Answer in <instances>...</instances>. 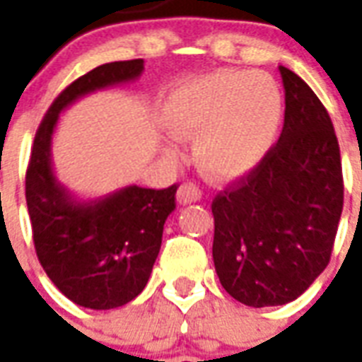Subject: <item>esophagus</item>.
I'll return each instance as SVG.
<instances>
[{
	"label": "esophagus",
	"mask_w": 362,
	"mask_h": 362,
	"mask_svg": "<svg viewBox=\"0 0 362 362\" xmlns=\"http://www.w3.org/2000/svg\"><path fill=\"white\" fill-rule=\"evenodd\" d=\"M199 199H201V189H199V186H195L193 182H184V184L178 187V192H176V201L180 204L197 203Z\"/></svg>",
	"instance_id": "obj_1"
}]
</instances>
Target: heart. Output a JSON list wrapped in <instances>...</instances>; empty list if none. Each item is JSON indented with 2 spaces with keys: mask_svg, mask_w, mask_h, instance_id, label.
<instances>
[{
  "mask_svg": "<svg viewBox=\"0 0 362 362\" xmlns=\"http://www.w3.org/2000/svg\"><path fill=\"white\" fill-rule=\"evenodd\" d=\"M284 116L280 86L261 71H216L186 81L165 99V129L192 142L193 158L212 180H237L274 144Z\"/></svg>",
  "mask_w": 362,
  "mask_h": 362,
  "instance_id": "heart-1",
  "label": "heart"
}]
</instances>
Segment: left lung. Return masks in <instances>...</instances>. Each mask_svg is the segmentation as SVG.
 Wrapping results in <instances>:
<instances>
[{"mask_svg":"<svg viewBox=\"0 0 362 362\" xmlns=\"http://www.w3.org/2000/svg\"><path fill=\"white\" fill-rule=\"evenodd\" d=\"M284 129L250 175L212 201V257L238 303L263 308L300 297L331 259L344 206L340 148L312 88L280 65Z\"/></svg>","mask_w":362,"mask_h":362,"instance_id":"left-lung-1","label":"left lung"}]
</instances>
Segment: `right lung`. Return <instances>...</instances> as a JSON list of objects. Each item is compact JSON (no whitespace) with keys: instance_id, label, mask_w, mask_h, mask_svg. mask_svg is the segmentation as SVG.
<instances>
[{"instance_id":"obj_1","label":"right lung","mask_w":362,"mask_h":362,"mask_svg":"<svg viewBox=\"0 0 362 362\" xmlns=\"http://www.w3.org/2000/svg\"><path fill=\"white\" fill-rule=\"evenodd\" d=\"M142 71V59H129L99 65L76 78L54 99L31 148L25 203L37 257L54 286L84 308H118L146 287L178 186H127L78 201L54 175L52 135L59 112L76 99L136 81Z\"/></svg>"}]
</instances>
